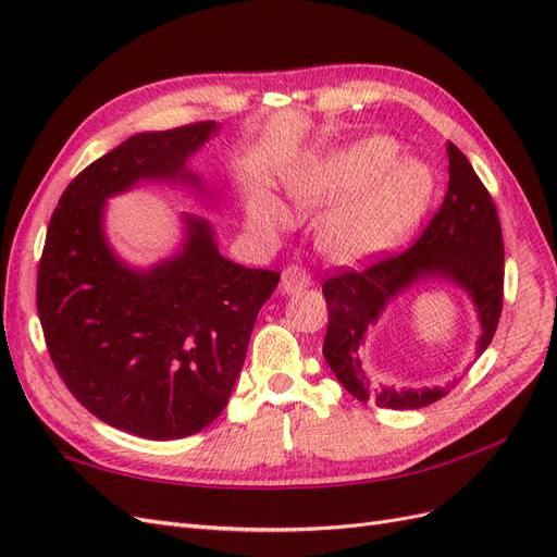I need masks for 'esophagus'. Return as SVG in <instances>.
I'll return each instance as SVG.
<instances>
[{
	"label": "esophagus",
	"instance_id": "34e87169",
	"mask_svg": "<svg viewBox=\"0 0 557 557\" xmlns=\"http://www.w3.org/2000/svg\"><path fill=\"white\" fill-rule=\"evenodd\" d=\"M309 285H311V276L301 267L290 264L283 269V274H281V293L283 295L301 293V290H307Z\"/></svg>",
	"mask_w": 557,
	"mask_h": 557
}]
</instances>
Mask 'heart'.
<instances>
[{
	"label": "heart",
	"instance_id": "heart-1",
	"mask_svg": "<svg viewBox=\"0 0 557 557\" xmlns=\"http://www.w3.org/2000/svg\"><path fill=\"white\" fill-rule=\"evenodd\" d=\"M397 146L369 137L323 156H311L285 178V193L301 209H324L315 244L334 262H362L393 248L423 218L432 197V174ZM248 221L260 232L293 225V211L267 188L248 197Z\"/></svg>",
	"mask_w": 557,
	"mask_h": 557
}]
</instances>
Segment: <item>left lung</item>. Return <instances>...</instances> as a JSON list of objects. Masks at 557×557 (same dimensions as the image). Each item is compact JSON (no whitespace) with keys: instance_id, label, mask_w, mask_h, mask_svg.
Wrapping results in <instances>:
<instances>
[{"instance_id":"8db88e82","label":"left lung","mask_w":557,"mask_h":557,"mask_svg":"<svg viewBox=\"0 0 557 557\" xmlns=\"http://www.w3.org/2000/svg\"><path fill=\"white\" fill-rule=\"evenodd\" d=\"M448 193L420 239L399 256L385 258L364 272H344L323 283L330 325L323 356L346 391L381 409H423L442 399L446 385H385L364 372V342L387 307L418 283H450L462 290L479 320L474 358L491 346L504 293V242L497 209L474 166L450 144Z\"/></svg>"}]
</instances>
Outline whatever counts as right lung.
<instances>
[{"mask_svg":"<svg viewBox=\"0 0 557 557\" xmlns=\"http://www.w3.org/2000/svg\"><path fill=\"white\" fill-rule=\"evenodd\" d=\"M218 132L211 121L132 134L66 185L46 234L37 309L58 374L92 416L144 440H181L223 413L281 278L221 256L195 213H181L176 252L150 267L107 237V201L141 183L213 201L188 160Z\"/></svg>","mask_w":557,"mask_h":557,"instance_id":"right-lung-1","label":"right lung"}]
</instances>
